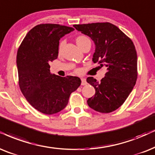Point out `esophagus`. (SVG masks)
<instances>
[{
  "label": "esophagus",
  "instance_id": "34e87169",
  "mask_svg": "<svg viewBox=\"0 0 155 155\" xmlns=\"http://www.w3.org/2000/svg\"><path fill=\"white\" fill-rule=\"evenodd\" d=\"M87 84V82L86 81L85 79H81V85L82 86H85Z\"/></svg>",
  "mask_w": 155,
  "mask_h": 155
}]
</instances>
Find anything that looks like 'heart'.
Segmentation results:
<instances>
[{
    "label": "heart",
    "instance_id": "obj_1",
    "mask_svg": "<svg viewBox=\"0 0 155 155\" xmlns=\"http://www.w3.org/2000/svg\"><path fill=\"white\" fill-rule=\"evenodd\" d=\"M89 42H91L90 41L89 38L86 36H83V35H81V36H77L76 38V44L78 45V46H79L81 49L84 45ZM64 45V41H61L59 44V45H58V53H59V54L62 51V48H63Z\"/></svg>",
    "mask_w": 155,
    "mask_h": 155
}]
</instances>
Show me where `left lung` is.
I'll use <instances>...</instances> for the list:
<instances>
[{
    "label": "left lung",
    "mask_w": 155,
    "mask_h": 155,
    "mask_svg": "<svg viewBox=\"0 0 155 155\" xmlns=\"http://www.w3.org/2000/svg\"><path fill=\"white\" fill-rule=\"evenodd\" d=\"M76 30L94 42V63L107 71L100 82L93 77L87 81L95 89L87 104L94 110L110 113L124 104L137 79V55L132 41L112 23H93L74 25Z\"/></svg>",
    "instance_id": "1"
}]
</instances>
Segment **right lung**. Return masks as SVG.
<instances>
[{
  "label": "right lung",
  "mask_w": 155,
  "mask_h": 155,
  "mask_svg": "<svg viewBox=\"0 0 155 155\" xmlns=\"http://www.w3.org/2000/svg\"><path fill=\"white\" fill-rule=\"evenodd\" d=\"M74 30L59 24H39L28 31L17 52L18 84L28 102L45 114L59 112L68 104L72 92L81 85L79 77H61L50 72L56 59L59 40Z\"/></svg>",
  "instance_id": "obj_1"
}]
</instances>
